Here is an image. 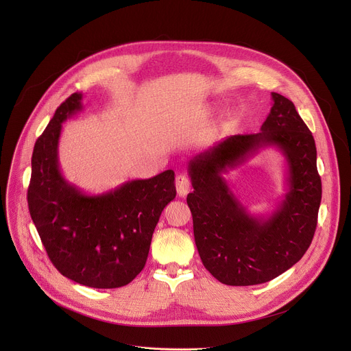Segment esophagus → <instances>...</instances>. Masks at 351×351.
Returning a JSON list of instances; mask_svg holds the SVG:
<instances>
[{
  "label": "esophagus",
  "instance_id": "1",
  "mask_svg": "<svg viewBox=\"0 0 351 351\" xmlns=\"http://www.w3.org/2000/svg\"><path fill=\"white\" fill-rule=\"evenodd\" d=\"M176 192H178V195L180 196V197H184V196H187V193L190 192V179L187 178V176H184V175H178L176 176Z\"/></svg>",
  "mask_w": 351,
  "mask_h": 351
}]
</instances>
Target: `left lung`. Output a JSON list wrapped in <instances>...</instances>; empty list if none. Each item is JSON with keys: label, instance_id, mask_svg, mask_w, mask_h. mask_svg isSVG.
<instances>
[{"label": "left lung", "instance_id": "1", "mask_svg": "<svg viewBox=\"0 0 351 351\" xmlns=\"http://www.w3.org/2000/svg\"><path fill=\"white\" fill-rule=\"evenodd\" d=\"M273 106L256 134H237L189 162L187 206L204 267L222 284L267 282L308 250L317 222L322 182L312 133L294 104L271 92ZM276 146L287 162V193L270 216H252L221 176L261 147Z\"/></svg>", "mask_w": 351, "mask_h": 351}]
</instances>
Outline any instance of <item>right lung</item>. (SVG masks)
<instances>
[{
  "instance_id": "obj_1",
  "label": "right lung",
  "mask_w": 351,
  "mask_h": 351,
  "mask_svg": "<svg viewBox=\"0 0 351 351\" xmlns=\"http://www.w3.org/2000/svg\"><path fill=\"white\" fill-rule=\"evenodd\" d=\"M82 93L62 102L32 155L27 206L47 256L67 278L93 289H117L144 269L154 230L176 196L175 172L129 180L86 195L58 165L61 127L82 109Z\"/></svg>"
}]
</instances>
